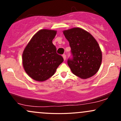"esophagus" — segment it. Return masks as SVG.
Listing matches in <instances>:
<instances>
[{
    "label": "esophagus",
    "mask_w": 121,
    "mask_h": 121,
    "mask_svg": "<svg viewBox=\"0 0 121 121\" xmlns=\"http://www.w3.org/2000/svg\"><path fill=\"white\" fill-rule=\"evenodd\" d=\"M62 57H63V59H64V60H66V55H65V54H64V55H62Z\"/></svg>",
    "instance_id": "34e87169"
}]
</instances>
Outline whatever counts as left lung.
Returning a JSON list of instances; mask_svg holds the SVG:
<instances>
[{"label": "left lung", "mask_w": 121, "mask_h": 121, "mask_svg": "<svg viewBox=\"0 0 121 121\" xmlns=\"http://www.w3.org/2000/svg\"><path fill=\"white\" fill-rule=\"evenodd\" d=\"M64 35L71 48L72 57L68 60L73 74L81 78L94 76L102 62V52L92 35L80 28L64 30Z\"/></svg>", "instance_id": "obj_1"}]
</instances>
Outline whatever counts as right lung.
<instances>
[{"instance_id":"obj_1","label":"right lung","mask_w":121,"mask_h":121,"mask_svg":"<svg viewBox=\"0 0 121 121\" xmlns=\"http://www.w3.org/2000/svg\"><path fill=\"white\" fill-rule=\"evenodd\" d=\"M56 35V30H40L24 50L23 67L28 76L36 81L48 80L63 62V57L57 53L56 47L52 43Z\"/></svg>"}]
</instances>
